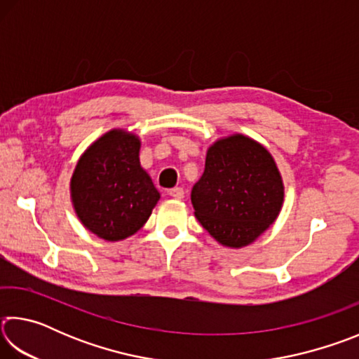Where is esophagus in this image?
<instances>
[{"label": "esophagus", "instance_id": "esophagus-1", "mask_svg": "<svg viewBox=\"0 0 359 359\" xmlns=\"http://www.w3.org/2000/svg\"><path fill=\"white\" fill-rule=\"evenodd\" d=\"M169 196L174 198V199H184V196H185L184 188H180V187L171 188V190H169Z\"/></svg>", "mask_w": 359, "mask_h": 359}]
</instances>
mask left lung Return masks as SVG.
I'll use <instances>...</instances> for the list:
<instances>
[{
    "label": "left lung",
    "mask_w": 359,
    "mask_h": 359,
    "mask_svg": "<svg viewBox=\"0 0 359 359\" xmlns=\"http://www.w3.org/2000/svg\"><path fill=\"white\" fill-rule=\"evenodd\" d=\"M283 182L274 158L244 135L218 139L191 190L194 215L224 247H245L276 222Z\"/></svg>",
    "instance_id": "left-lung-1"
}]
</instances>
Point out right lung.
Segmentation results:
<instances>
[{
    "instance_id": "right-lung-1",
    "label": "right lung",
    "mask_w": 359,
    "mask_h": 359,
    "mask_svg": "<svg viewBox=\"0 0 359 359\" xmlns=\"http://www.w3.org/2000/svg\"><path fill=\"white\" fill-rule=\"evenodd\" d=\"M141 141L111 130L79 158L71 177V199L79 220L98 238L115 242L137 233L160 193L139 163Z\"/></svg>"
}]
</instances>
